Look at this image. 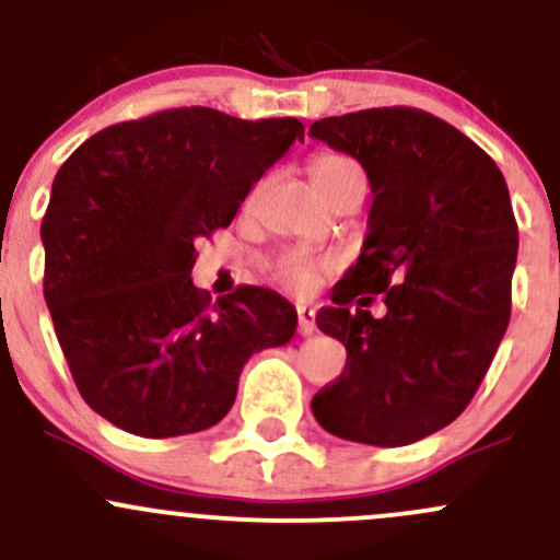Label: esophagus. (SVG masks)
<instances>
[{
  "label": "esophagus",
  "mask_w": 560,
  "mask_h": 560,
  "mask_svg": "<svg viewBox=\"0 0 560 560\" xmlns=\"http://www.w3.org/2000/svg\"><path fill=\"white\" fill-rule=\"evenodd\" d=\"M316 330V312L312 306H298V332L301 336H312Z\"/></svg>",
  "instance_id": "1"
}]
</instances>
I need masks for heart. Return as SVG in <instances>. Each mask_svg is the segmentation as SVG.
Instances as JSON below:
<instances>
[{
  "instance_id": "obj_1",
  "label": "heart",
  "mask_w": 560,
  "mask_h": 560,
  "mask_svg": "<svg viewBox=\"0 0 560 560\" xmlns=\"http://www.w3.org/2000/svg\"><path fill=\"white\" fill-rule=\"evenodd\" d=\"M352 171H358V165H354L349 156H341V154H316L312 160V175L316 186H319L327 197L336 191V186L341 184L343 175ZM322 270H325V265L316 262L314 257H308V254L303 252H290L276 262V276H279L284 284L298 287V290L312 287L322 276Z\"/></svg>"
}]
</instances>
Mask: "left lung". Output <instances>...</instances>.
I'll list each match as a JSON object with an SVG mask.
<instances>
[{
	"label": "left lung",
	"mask_w": 560,
	"mask_h": 560,
	"mask_svg": "<svg viewBox=\"0 0 560 560\" xmlns=\"http://www.w3.org/2000/svg\"><path fill=\"white\" fill-rule=\"evenodd\" d=\"M308 135L354 156L374 191L363 252L316 314L347 365L312 411L338 439L404 447L466 409L510 325V189L474 140L417 107L322 118ZM374 294L386 295L382 320L362 308Z\"/></svg>",
	"instance_id": "8db88e82"
}]
</instances>
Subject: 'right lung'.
<instances>
[{"label":"right lung","mask_w":560,"mask_h":560,"mask_svg":"<svg viewBox=\"0 0 560 560\" xmlns=\"http://www.w3.org/2000/svg\"><path fill=\"white\" fill-rule=\"evenodd\" d=\"M295 140L298 118L171 107L105 127L59 167L43 217V292L78 393L121 431L184 436L233 406L254 352L295 336L279 292L191 284L195 244L228 228Z\"/></svg>","instance_id":"add662e5"}]
</instances>
